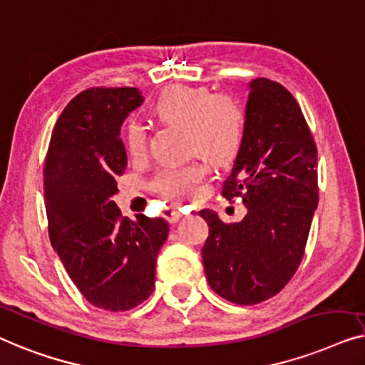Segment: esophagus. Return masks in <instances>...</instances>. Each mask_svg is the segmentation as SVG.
<instances>
[{"label": "esophagus", "instance_id": "1", "mask_svg": "<svg viewBox=\"0 0 365 365\" xmlns=\"http://www.w3.org/2000/svg\"><path fill=\"white\" fill-rule=\"evenodd\" d=\"M163 218H165L168 223L175 225V223L178 222V220L182 218V212H178L177 208H170V207H168V208L163 210Z\"/></svg>", "mask_w": 365, "mask_h": 365}]
</instances>
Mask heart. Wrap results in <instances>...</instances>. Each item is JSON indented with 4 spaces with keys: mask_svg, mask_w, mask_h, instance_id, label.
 <instances>
[{
    "mask_svg": "<svg viewBox=\"0 0 365 365\" xmlns=\"http://www.w3.org/2000/svg\"><path fill=\"white\" fill-rule=\"evenodd\" d=\"M152 114L163 124L183 127L187 150L213 165L232 163L243 143V109L230 96H215L207 87H167L153 102ZM124 138L133 157L145 152L147 130L140 122H127ZM207 173V167L198 162L167 165L153 175L152 188L173 202H182L198 192Z\"/></svg>",
    "mask_w": 365,
    "mask_h": 365,
    "instance_id": "obj_1",
    "label": "heart"
}]
</instances>
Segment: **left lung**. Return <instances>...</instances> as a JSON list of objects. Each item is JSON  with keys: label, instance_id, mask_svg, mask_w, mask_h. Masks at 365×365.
<instances>
[{"label": "left lung", "instance_id": "8db88e82", "mask_svg": "<svg viewBox=\"0 0 365 365\" xmlns=\"http://www.w3.org/2000/svg\"><path fill=\"white\" fill-rule=\"evenodd\" d=\"M222 193L228 202L240 198L246 215L223 223L213 210L198 213L210 227L202 248L205 274L227 301L258 304L294 276L319 200L314 138L279 82H250L243 143Z\"/></svg>", "mask_w": 365, "mask_h": 365}]
</instances>
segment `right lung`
Returning <instances> with one entry per match:
<instances>
[{
    "label": "right lung",
    "instance_id": "obj_1",
    "mask_svg": "<svg viewBox=\"0 0 365 365\" xmlns=\"http://www.w3.org/2000/svg\"><path fill=\"white\" fill-rule=\"evenodd\" d=\"M142 102L135 87L82 91L56 122L44 163L51 245L82 296L114 312L152 294L168 236L163 218L132 222L112 200L127 167L120 125Z\"/></svg>",
    "mask_w": 365,
    "mask_h": 365
}]
</instances>
